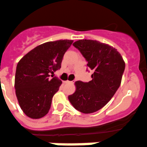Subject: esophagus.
Masks as SVG:
<instances>
[{
    "label": "esophagus",
    "instance_id": "esophagus-1",
    "mask_svg": "<svg viewBox=\"0 0 147 147\" xmlns=\"http://www.w3.org/2000/svg\"><path fill=\"white\" fill-rule=\"evenodd\" d=\"M75 81H76L75 80H72V81H69V80H67V81H65V83H72V84H73V83H75Z\"/></svg>",
    "mask_w": 147,
    "mask_h": 147
}]
</instances>
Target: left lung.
<instances>
[{
  "mask_svg": "<svg viewBox=\"0 0 147 147\" xmlns=\"http://www.w3.org/2000/svg\"><path fill=\"white\" fill-rule=\"evenodd\" d=\"M73 45L88 61L93 71L92 80L76 81V90L69 100L76 110L91 113L101 109L111 100L122 79L125 64L122 56L113 47L93 40H79Z\"/></svg>",
  "mask_w": 147,
  "mask_h": 147,
  "instance_id": "1",
  "label": "left lung"
}]
</instances>
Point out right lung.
<instances>
[{
  "label": "right lung",
  "instance_id": "obj_1",
  "mask_svg": "<svg viewBox=\"0 0 147 147\" xmlns=\"http://www.w3.org/2000/svg\"><path fill=\"white\" fill-rule=\"evenodd\" d=\"M73 42L59 40L42 43L17 64L15 92L19 105L28 117L38 119L48 113L53 96L62 83L57 77L50 79V73L60 69L64 55Z\"/></svg>",
  "mask_w": 147,
  "mask_h": 147
}]
</instances>
